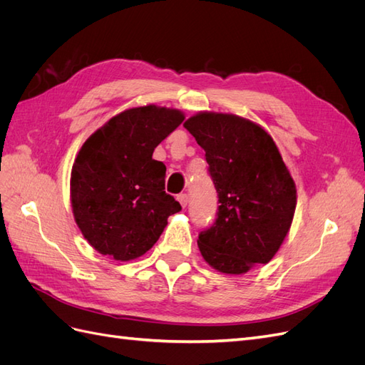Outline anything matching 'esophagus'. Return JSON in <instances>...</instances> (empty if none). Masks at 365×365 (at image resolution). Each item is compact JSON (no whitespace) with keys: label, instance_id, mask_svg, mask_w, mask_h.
Returning <instances> with one entry per match:
<instances>
[{"label":"esophagus","instance_id":"esophagus-1","mask_svg":"<svg viewBox=\"0 0 365 365\" xmlns=\"http://www.w3.org/2000/svg\"><path fill=\"white\" fill-rule=\"evenodd\" d=\"M176 200H178V202L181 204L182 208H185V207H187V202H189V196H187L185 193H181V195L176 196Z\"/></svg>","mask_w":365,"mask_h":365}]
</instances>
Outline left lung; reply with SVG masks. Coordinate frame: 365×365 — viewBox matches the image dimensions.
<instances>
[{
  "instance_id": "8db88e82",
  "label": "left lung",
  "mask_w": 365,
  "mask_h": 365,
  "mask_svg": "<svg viewBox=\"0 0 365 365\" xmlns=\"http://www.w3.org/2000/svg\"><path fill=\"white\" fill-rule=\"evenodd\" d=\"M204 150L217 197V219L197 239L204 260L219 272L245 274L268 263L295 213L297 189L272 137L235 114L201 111L185 120Z\"/></svg>"
}]
</instances>
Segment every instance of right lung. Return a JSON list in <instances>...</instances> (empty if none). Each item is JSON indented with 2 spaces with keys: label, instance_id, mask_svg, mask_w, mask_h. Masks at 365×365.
I'll list each match as a JSON object with an SVG mask.
<instances>
[{
  "label": "right lung",
  "instance_id": "obj_1",
  "mask_svg": "<svg viewBox=\"0 0 365 365\" xmlns=\"http://www.w3.org/2000/svg\"><path fill=\"white\" fill-rule=\"evenodd\" d=\"M184 114L146 105L109 118L79 149L70 197L77 227L96 251L114 260L143 256L181 205L164 192L165 165L152 153Z\"/></svg>",
  "mask_w": 365,
  "mask_h": 365
}]
</instances>
